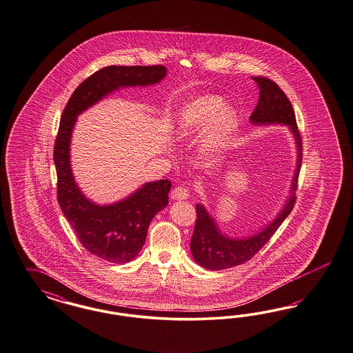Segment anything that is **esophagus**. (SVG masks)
<instances>
[{
    "label": "esophagus",
    "mask_w": 353,
    "mask_h": 353,
    "mask_svg": "<svg viewBox=\"0 0 353 353\" xmlns=\"http://www.w3.org/2000/svg\"><path fill=\"white\" fill-rule=\"evenodd\" d=\"M172 199H176V201H185L190 196V192L183 188V186H177L172 190Z\"/></svg>",
    "instance_id": "34e87169"
}]
</instances>
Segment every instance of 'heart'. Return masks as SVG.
Listing matches in <instances>:
<instances>
[{
  "instance_id": "heart-1",
  "label": "heart",
  "mask_w": 353,
  "mask_h": 353,
  "mask_svg": "<svg viewBox=\"0 0 353 353\" xmlns=\"http://www.w3.org/2000/svg\"><path fill=\"white\" fill-rule=\"evenodd\" d=\"M237 123V113L232 107H223L220 97L205 95L186 103L177 116L174 133L186 139L203 133L199 150L203 155L218 154L228 142Z\"/></svg>"
}]
</instances>
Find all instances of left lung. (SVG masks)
Listing matches in <instances>:
<instances>
[{
	"label": "left lung",
	"mask_w": 353,
	"mask_h": 353,
	"mask_svg": "<svg viewBox=\"0 0 353 353\" xmlns=\"http://www.w3.org/2000/svg\"><path fill=\"white\" fill-rule=\"evenodd\" d=\"M253 79L256 81V87L259 90V99L249 121L253 126H287L293 135L296 145V168L292 177L290 194L284 201V205L280 208L278 215L262 230L250 236L231 237L223 233L216 220L212 218V215H210L206 207L202 203L195 205L196 221L190 240V252L195 262L208 270H224L243 265V262L249 261L261 250V248L265 246V243L279 228L280 224L290 215L296 199L294 192L301 167L303 146L291 101L275 82L263 77H254Z\"/></svg>",
	"instance_id": "8db88e82"
}]
</instances>
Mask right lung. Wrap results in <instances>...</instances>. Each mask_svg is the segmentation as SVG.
I'll return each mask as SVG.
<instances>
[{
	"label": "right lung",
	"mask_w": 353,
	"mask_h": 353,
	"mask_svg": "<svg viewBox=\"0 0 353 353\" xmlns=\"http://www.w3.org/2000/svg\"><path fill=\"white\" fill-rule=\"evenodd\" d=\"M165 75L163 65L103 68L77 87L62 113L53 151L59 203L85 250L112 263H126L139 254L151 220L168 205L172 183L150 181L117 202H94L74 179L70 160L74 126L81 113L112 92L157 85Z\"/></svg>",
	"instance_id": "right-lung-1"
}]
</instances>
